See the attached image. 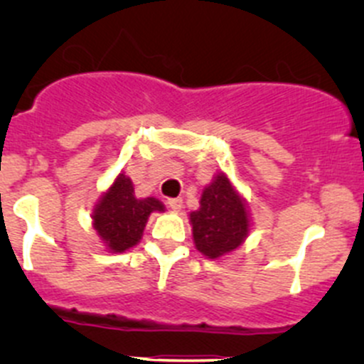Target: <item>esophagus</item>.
I'll use <instances>...</instances> for the list:
<instances>
[{
	"mask_svg": "<svg viewBox=\"0 0 364 364\" xmlns=\"http://www.w3.org/2000/svg\"><path fill=\"white\" fill-rule=\"evenodd\" d=\"M167 203H168V205H171V209H174V211H179V209L183 208L181 197H172V199H168Z\"/></svg>",
	"mask_w": 364,
	"mask_h": 364,
	"instance_id": "1",
	"label": "esophagus"
}]
</instances>
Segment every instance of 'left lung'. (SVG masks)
Segmentation results:
<instances>
[{"label":"left lung","mask_w":364,"mask_h":364,"mask_svg":"<svg viewBox=\"0 0 364 364\" xmlns=\"http://www.w3.org/2000/svg\"><path fill=\"white\" fill-rule=\"evenodd\" d=\"M197 250L218 259L236 250L248 234V215L243 200L225 174H218L204 190L200 208L190 213Z\"/></svg>","instance_id":"left-lung-1"}]
</instances>
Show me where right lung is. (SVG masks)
Segmentation results:
<instances>
[{
    "label": "right lung",
    "mask_w": 364,
    "mask_h": 364,
    "mask_svg": "<svg viewBox=\"0 0 364 364\" xmlns=\"http://www.w3.org/2000/svg\"><path fill=\"white\" fill-rule=\"evenodd\" d=\"M153 211H164V204L155 197L137 199L130 179L119 174L95 209V229L112 252H124L139 243Z\"/></svg>",
    "instance_id": "1"
}]
</instances>
